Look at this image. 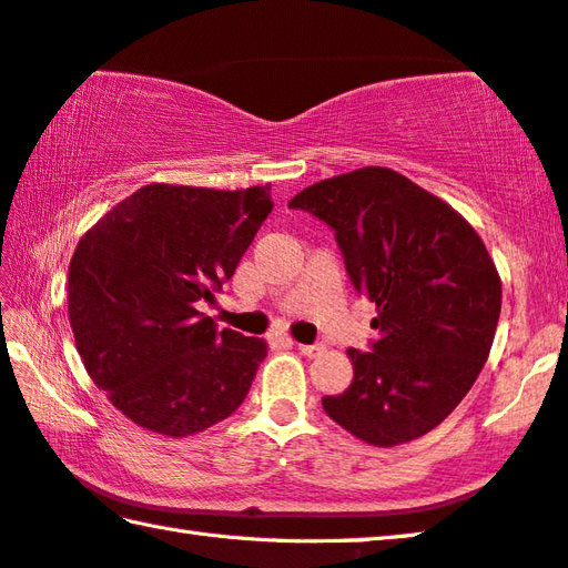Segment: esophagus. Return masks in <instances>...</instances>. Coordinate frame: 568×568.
Segmentation results:
<instances>
[{"mask_svg": "<svg viewBox=\"0 0 568 568\" xmlns=\"http://www.w3.org/2000/svg\"><path fill=\"white\" fill-rule=\"evenodd\" d=\"M297 349H301V353L305 355V357H315V355H320V353H323V345H295Z\"/></svg>", "mask_w": 568, "mask_h": 568, "instance_id": "esophagus-1", "label": "esophagus"}]
</instances>
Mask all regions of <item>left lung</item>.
<instances>
[{"label":"left lung","instance_id":"left-lung-1","mask_svg":"<svg viewBox=\"0 0 568 568\" xmlns=\"http://www.w3.org/2000/svg\"><path fill=\"white\" fill-rule=\"evenodd\" d=\"M335 231L345 271L375 303L369 353L347 349L355 377L323 407L375 447L412 442L452 415L497 333L501 281L477 231L392 169L325 179L287 203Z\"/></svg>","mask_w":568,"mask_h":568}]
</instances>
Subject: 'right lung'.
I'll use <instances>...</instances> for the list:
<instances>
[{"mask_svg":"<svg viewBox=\"0 0 568 568\" xmlns=\"http://www.w3.org/2000/svg\"><path fill=\"white\" fill-rule=\"evenodd\" d=\"M273 211L245 191L151 183L113 205L69 265V323L89 377L139 427L189 437L241 407L267 345L199 303L231 281Z\"/></svg>","mask_w":568,"mask_h":568,"instance_id":"1","label":"right lung"}]
</instances>
